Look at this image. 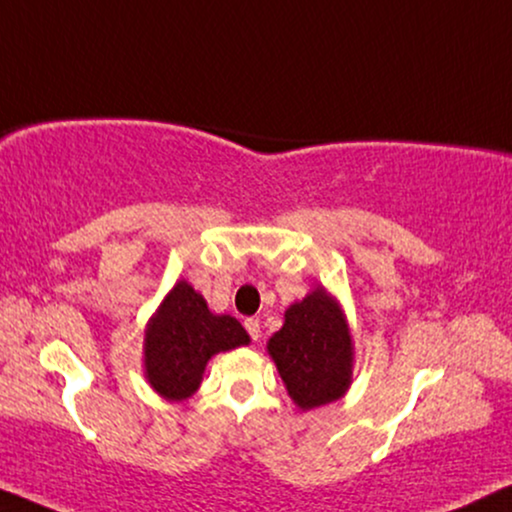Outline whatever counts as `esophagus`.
<instances>
[{
  "mask_svg": "<svg viewBox=\"0 0 512 512\" xmlns=\"http://www.w3.org/2000/svg\"><path fill=\"white\" fill-rule=\"evenodd\" d=\"M244 328H247L251 340L261 338V324H258V319H247V321H244Z\"/></svg>",
  "mask_w": 512,
  "mask_h": 512,
  "instance_id": "esophagus-1",
  "label": "esophagus"
}]
</instances>
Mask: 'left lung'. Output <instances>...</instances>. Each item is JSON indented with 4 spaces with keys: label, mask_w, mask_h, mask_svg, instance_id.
<instances>
[{
    "label": "left lung",
    "mask_w": 512,
    "mask_h": 512,
    "mask_svg": "<svg viewBox=\"0 0 512 512\" xmlns=\"http://www.w3.org/2000/svg\"><path fill=\"white\" fill-rule=\"evenodd\" d=\"M268 354L300 410L338 401L352 387L354 338L340 300L324 286L286 307L284 326L268 340Z\"/></svg>",
    "instance_id": "8db88e82"
}]
</instances>
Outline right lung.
I'll return each instance as SVG.
<instances>
[{
    "mask_svg": "<svg viewBox=\"0 0 512 512\" xmlns=\"http://www.w3.org/2000/svg\"><path fill=\"white\" fill-rule=\"evenodd\" d=\"M244 326L214 314L186 279L167 291L144 331V377L160 398L181 403L200 389L212 356L249 345Z\"/></svg>",
    "mask_w": 512,
    "mask_h": 512,
    "instance_id": "1",
    "label": "right lung"
}]
</instances>
